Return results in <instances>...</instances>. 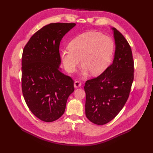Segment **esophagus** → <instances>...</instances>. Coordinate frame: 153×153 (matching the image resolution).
Instances as JSON below:
<instances>
[{"mask_svg":"<svg viewBox=\"0 0 153 153\" xmlns=\"http://www.w3.org/2000/svg\"><path fill=\"white\" fill-rule=\"evenodd\" d=\"M82 85V83H81L79 81H76V82H74V87H76V88H77V87H80Z\"/></svg>","mask_w":153,"mask_h":153,"instance_id":"obj_1","label":"esophagus"}]
</instances>
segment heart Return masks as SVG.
<instances>
[{
    "mask_svg": "<svg viewBox=\"0 0 153 153\" xmlns=\"http://www.w3.org/2000/svg\"><path fill=\"white\" fill-rule=\"evenodd\" d=\"M114 43L111 37L97 31H87L71 40L61 56L67 71L73 72L80 62L83 76L88 71L93 76L102 74L112 60Z\"/></svg>",
    "mask_w": 153,
    "mask_h": 153,
    "instance_id": "1",
    "label": "heart"
}]
</instances>
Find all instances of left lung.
Here are the masks:
<instances>
[{
	"label": "left lung",
	"mask_w": 153,
	"mask_h": 153,
	"mask_svg": "<svg viewBox=\"0 0 153 153\" xmlns=\"http://www.w3.org/2000/svg\"><path fill=\"white\" fill-rule=\"evenodd\" d=\"M116 43L112 63L98 77L87 80L85 115L97 125L111 121L128 100L134 78V62L130 45L120 32L113 27Z\"/></svg>",
	"instance_id": "1"
}]
</instances>
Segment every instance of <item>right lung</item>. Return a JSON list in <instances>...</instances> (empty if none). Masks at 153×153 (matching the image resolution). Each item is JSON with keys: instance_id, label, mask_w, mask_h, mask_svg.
Masks as SVG:
<instances>
[{"instance_id": "add662e5", "label": "right lung", "mask_w": 153, "mask_h": 153, "mask_svg": "<svg viewBox=\"0 0 153 153\" xmlns=\"http://www.w3.org/2000/svg\"><path fill=\"white\" fill-rule=\"evenodd\" d=\"M75 23H52L32 35L22 57V89L31 112L43 122L58 120L74 91V81L59 69L60 43Z\"/></svg>"}]
</instances>
